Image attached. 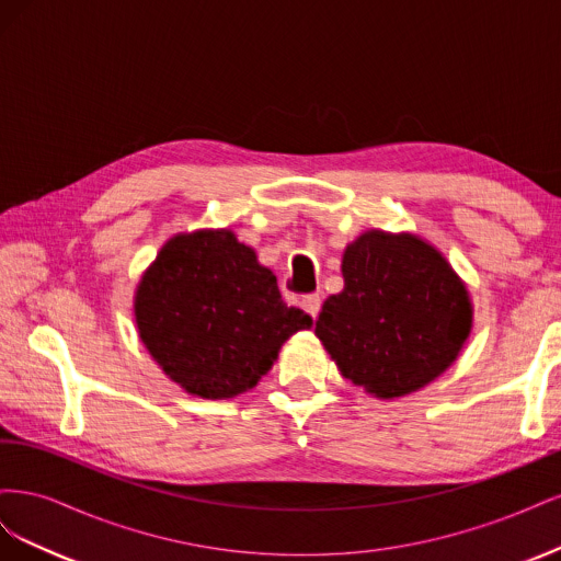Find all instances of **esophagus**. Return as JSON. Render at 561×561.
<instances>
[{"mask_svg":"<svg viewBox=\"0 0 561 561\" xmlns=\"http://www.w3.org/2000/svg\"><path fill=\"white\" fill-rule=\"evenodd\" d=\"M320 307H322V299H320V295H307L301 299V309L307 311L313 320L318 318V313H320Z\"/></svg>","mask_w":561,"mask_h":561,"instance_id":"1","label":"esophagus"}]
</instances>
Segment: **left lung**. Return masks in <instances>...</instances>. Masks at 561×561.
<instances>
[{"instance_id":"8db88e82","label":"left lung","mask_w":561,"mask_h":561,"mask_svg":"<svg viewBox=\"0 0 561 561\" xmlns=\"http://www.w3.org/2000/svg\"><path fill=\"white\" fill-rule=\"evenodd\" d=\"M344 290L316 336L342 377L379 400L410 396L456 360L472 328L463 280L414 233L371 229L344 250Z\"/></svg>"}]
</instances>
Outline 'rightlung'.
Returning a JSON list of instances; mask_svg holds the SVG:
<instances>
[{
    "label": "right lung",
    "mask_w": 561,
    "mask_h": 561,
    "mask_svg": "<svg viewBox=\"0 0 561 561\" xmlns=\"http://www.w3.org/2000/svg\"><path fill=\"white\" fill-rule=\"evenodd\" d=\"M133 309L165 377L208 400L257 386L287 339L313 325L229 229L173 236L142 274Z\"/></svg>",
    "instance_id": "add662e5"
}]
</instances>
